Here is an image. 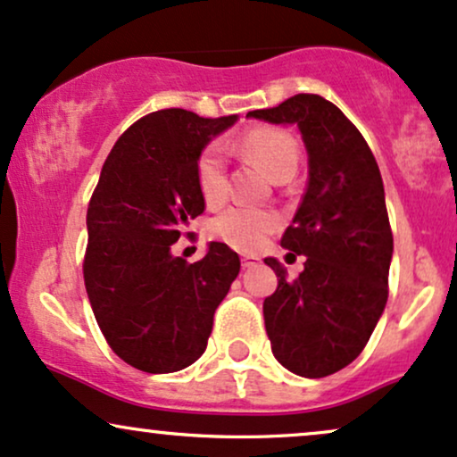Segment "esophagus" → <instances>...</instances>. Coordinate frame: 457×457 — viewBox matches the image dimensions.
<instances>
[{
  "instance_id": "esophagus-1",
  "label": "esophagus",
  "mask_w": 457,
  "mask_h": 457,
  "mask_svg": "<svg viewBox=\"0 0 457 457\" xmlns=\"http://www.w3.org/2000/svg\"><path fill=\"white\" fill-rule=\"evenodd\" d=\"M261 262V259L259 256H254V254H244L241 256V265L245 267V270H250V267H256Z\"/></svg>"
}]
</instances>
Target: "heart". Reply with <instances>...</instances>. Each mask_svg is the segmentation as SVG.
<instances>
[{
	"label": "heart",
	"mask_w": 457,
	"mask_h": 457,
	"mask_svg": "<svg viewBox=\"0 0 457 457\" xmlns=\"http://www.w3.org/2000/svg\"><path fill=\"white\" fill-rule=\"evenodd\" d=\"M239 149L267 175H293L297 169V145L288 134L278 130H252L239 141ZM196 184L207 205H220L228 195L227 154L220 143L203 149L196 160ZM280 227L278 213L259 207H230L209 224V233L230 248L254 252L265 244L267 235Z\"/></svg>",
	"instance_id": "b5f03b06"
}]
</instances>
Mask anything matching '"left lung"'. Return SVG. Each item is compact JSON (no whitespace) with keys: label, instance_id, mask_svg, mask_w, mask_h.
<instances>
[{"label":"left lung","instance_id":"left-lung-1","mask_svg":"<svg viewBox=\"0 0 457 457\" xmlns=\"http://www.w3.org/2000/svg\"><path fill=\"white\" fill-rule=\"evenodd\" d=\"M248 117L297 126L308 152V187L280 241L305 256L303 271L288 280L280 261L265 259L278 276L262 303L271 353L297 377H329L359 357L387 303L383 177L361 132L323 96L297 94Z\"/></svg>","mask_w":457,"mask_h":457}]
</instances>
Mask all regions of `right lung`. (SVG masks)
<instances>
[{
    "label": "right lung",
    "mask_w": 457,
    "mask_h": 457,
    "mask_svg": "<svg viewBox=\"0 0 457 457\" xmlns=\"http://www.w3.org/2000/svg\"><path fill=\"white\" fill-rule=\"evenodd\" d=\"M237 120L149 112L117 138L100 170L87 207L85 288L109 346L143 372H177L205 353L213 314L239 273L237 252L220 241L196 262L170 250L205 209L198 155Z\"/></svg>",
    "instance_id": "add662e5"
}]
</instances>
